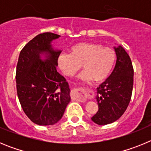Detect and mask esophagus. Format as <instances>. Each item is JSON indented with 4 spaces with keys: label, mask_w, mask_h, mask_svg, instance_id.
Segmentation results:
<instances>
[{
    "label": "esophagus",
    "mask_w": 151,
    "mask_h": 151,
    "mask_svg": "<svg viewBox=\"0 0 151 151\" xmlns=\"http://www.w3.org/2000/svg\"><path fill=\"white\" fill-rule=\"evenodd\" d=\"M73 97L79 101H85L86 94L85 89L82 88H76L73 90Z\"/></svg>",
    "instance_id": "esophagus-1"
}]
</instances>
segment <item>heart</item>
Wrapping results in <instances>:
<instances>
[{
  "label": "heart",
  "mask_w": 151,
  "mask_h": 151,
  "mask_svg": "<svg viewBox=\"0 0 151 151\" xmlns=\"http://www.w3.org/2000/svg\"><path fill=\"white\" fill-rule=\"evenodd\" d=\"M115 60L116 53L110 47L93 42H79L70 47L69 54H60L57 63L67 76H74L82 65L84 70L79 79L101 82L109 76Z\"/></svg>",
  "instance_id": "heart-1"
}]
</instances>
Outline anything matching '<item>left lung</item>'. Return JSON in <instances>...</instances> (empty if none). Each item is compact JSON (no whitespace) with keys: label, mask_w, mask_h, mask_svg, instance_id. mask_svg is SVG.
<instances>
[{"label":"left lung","mask_w":151,"mask_h":151,"mask_svg":"<svg viewBox=\"0 0 151 151\" xmlns=\"http://www.w3.org/2000/svg\"><path fill=\"white\" fill-rule=\"evenodd\" d=\"M115 67L105 82L97 88L98 111L91 117L97 125L116 121L125 113L130 102L134 82V69L130 57L122 46L114 47Z\"/></svg>","instance_id":"8db88e82"}]
</instances>
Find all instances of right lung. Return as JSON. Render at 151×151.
<instances>
[{
  "instance_id": "obj_1",
  "label": "right lung",
  "mask_w": 151,
  "mask_h": 151,
  "mask_svg": "<svg viewBox=\"0 0 151 151\" xmlns=\"http://www.w3.org/2000/svg\"><path fill=\"white\" fill-rule=\"evenodd\" d=\"M60 37L51 32L38 35L19 56L16 73L19 101L29 119L39 125L59 122L71 101L69 84L57 70L61 50H54L51 45ZM44 54L46 59L42 61Z\"/></svg>"
}]
</instances>
